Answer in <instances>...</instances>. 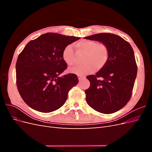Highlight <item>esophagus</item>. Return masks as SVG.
I'll return each instance as SVG.
<instances>
[{
    "label": "esophagus",
    "instance_id": "obj_1",
    "mask_svg": "<svg viewBox=\"0 0 152 152\" xmlns=\"http://www.w3.org/2000/svg\"><path fill=\"white\" fill-rule=\"evenodd\" d=\"M78 78H79V80L80 81V80H82L84 79L85 78H86V77H85V76H80V75H79V76H78Z\"/></svg>",
    "mask_w": 152,
    "mask_h": 152
}]
</instances>
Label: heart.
Listing matches in <instances>:
<instances>
[{
    "label": "heart",
    "mask_w": 152,
    "mask_h": 152,
    "mask_svg": "<svg viewBox=\"0 0 152 152\" xmlns=\"http://www.w3.org/2000/svg\"><path fill=\"white\" fill-rule=\"evenodd\" d=\"M78 53H83L81 65L70 69L71 73L79 75H85L93 72L96 68L100 70L105 66L110 56L109 49L107 45L102 42L92 40H82L75 44ZM63 61L68 65L73 66L76 64L75 53L72 45H68L63 49L62 52Z\"/></svg>",
    "instance_id": "obj_1"
}]
</instances>
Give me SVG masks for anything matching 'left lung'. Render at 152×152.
<instances>
[{
    "label": "left lung",
    "mask_w": 152,
    "mask_h": 152,
    "mask_svg": "<svg viewBox=\"0 0 152 152\" xmlns=\"http://www.w3.org/2000/svg\"><path fill=\"white\" fill-rule=\"evenodd\" d=\"M84 39L107 45L110 56L107 65L96 73L87 76L90 87L85 91L86 102L102 113L121 110L129 101L137 75L134 53L130 44L121 37L102 33Z\"/></svg>",
    "instance_id": "8db88e82"
}]
</instances>
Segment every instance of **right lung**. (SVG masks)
Masks as SVG:
<instances>
[{"instance_id":"right-lung-1","label":"right lung","mask_w":152,"mask_h":152,"mask_svg":"<svg viewBox=\"0 0 152 152\" xmlns=\"http://www.w3.org/2000/svg\"><path fill=\"white\" fill-rule=\"evenodd\" d=\"M80 39L46 33L30 41L19 54L16 85L21 97L30 108L49 113L65 104L68 91L79 80L73 73L59 76L67 68L62 52L66 45Z\"/></svg>"}]
</instances>
